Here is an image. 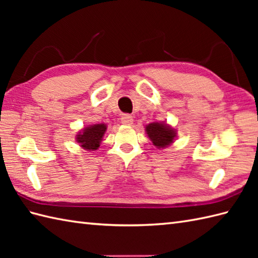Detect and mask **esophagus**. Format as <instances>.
<instances>
[{"instance_id":"34e87169","label":"esophagus","mask_w":258,"mask_h":258,"mask_svg":"<svg viewBox=\"0 0 258 258\" xmlns=\"http://www.w3.org/2000/svg\"><path fill=\"white\" fill-rule=\"evenodd\" d=\"M120 122H122V124L124 125H131L133 123V117L131 116L130 114H124L122 118H120Z\"/></svg>"}]
</instances>
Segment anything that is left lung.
I'll use <instances>...</instances> for the list:
<instances>
[{"label": "left lung", "mask_w": 258, "mask_h": 258, "mask_svg": "<svg viewBox=\"0 0 258 258\" xmlns=\"http://www.w3.org/2000/svg\"><path fill=\"white\" fill-rule=\"evenodd\" d=\"M145 130L153 144L158 149H163V147L173 143L175 136H176L175 131L167 124L151 123L146 126Z\"/></svg>", "instance_id": "left-lung-1"}]
</instances>
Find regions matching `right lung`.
Returning a JSON list of instances; mask_svg holds the SVG:
<instances>
[{
  "instance_id": "add662e5",
  "label": "right lung",
  "mask_w": 258,
  "mask_h": 258,
  "mask_svg": "<svg viewBox=\"0 0 258 258\" xmlns=\"http://www.w3.org/2000/svg\"><path fill=\"white\" fill-rule=\"evenodd\" d=\"M106 131L105 124H94L83 130V132L76 136V141L85 150H97L101 144L104 133Z\"/></svg>"
}]
</instances>
